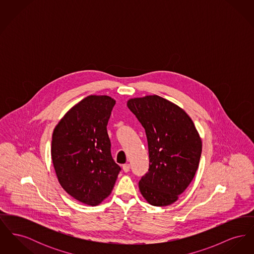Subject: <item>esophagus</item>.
Returning <instances> with one entry per match:
<instances>
[{
    "mask_svg": "<svg viewBox=\"0 0 254 254\" xmlns=\"http://www.w3.org/2000/svg\"><path fill=\"white\" fill-rule=\"evenodd\" d=\"M129 169H130V165H129V164H125V165H123V170H124L125 172H128Z\"/></svg>",
    "mask_w": 254,
    "mask_h": 254,
    "instance_id": "esophagus-1",
    "label": "esophagus"
}]
</instances>
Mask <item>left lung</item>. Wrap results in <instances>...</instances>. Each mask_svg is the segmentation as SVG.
<instances>
[{
	"label": "left lung",
	"instance_id": "1",
	"mask_svg": "<svg viewBox=\"0 0 254 254\" xmlns=\"http://www.w3.org/2000/svg\"><path fill=\"white\" fill-rule=\"evenodd\" d=\"M127 105L147 138L149 169L139 182V190L150 205H171L198 169L202 153L199 133L184 109L162 97L133 98Z\"/></svg>",
	"mask_w": 254,
	"mask_h": 254
}]
</instances>
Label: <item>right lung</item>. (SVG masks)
<instances>
[{
  "label": "right lung",
  "mask_w": 254,
  "mask_h": 254,
  "mask_svg": "<svg viewBox=\"0 0 254 254\" xmlns=\"http://www.w3.org/2000/svg\"><path fill=\"white\" fill-rule=\"evenodd\" d=\"M116 101L90 95L69 109L52 134L51 158L62 188L85 205L102 203L121 168L110 152L107 126Z\"/></svg>",
  "instance_id": "add662e5"
}]
</instances>
